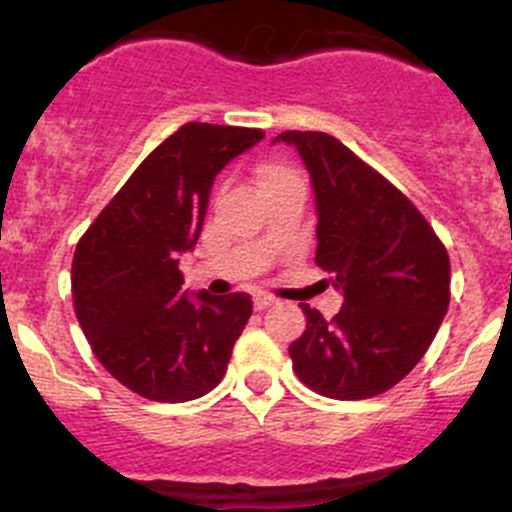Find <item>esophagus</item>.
<instances>
[{
    "mask_svg": "<svg viewBox=\"0 0 512 512\" xmlns=\"http://www.w3.org/2000/svg\"><path fill=\"white\" fill-rule=\"evenodd\" d=\"M275 302H277V299L270 297V294H255V297H252V304H255L257 312H262V309L272 307V304H275Z\"/></svg>",
    "mask_w": 512,
    "mask_h": 512,
    "instance_id": "obj_1",
    "label": "esophagus"
}]
</instances>
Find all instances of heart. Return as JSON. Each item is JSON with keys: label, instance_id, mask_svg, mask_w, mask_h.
<instances>
[{"label": "heart", "instance_id": "b5f03b06", "mask_svg": "<svg viewBox=\"0 0 512 512\" xmlns=\"http://www.w3.org/2000/svg\"><path fill=\"white\" fill-rule=\"evenodd\" d=\"M285 175H292L287 168H282V165H262L260 170H257V185L260 183H267V180H275V178H285Z\"/></svg>", "mask_w": 512, "mask_h": 512}]
</instances>
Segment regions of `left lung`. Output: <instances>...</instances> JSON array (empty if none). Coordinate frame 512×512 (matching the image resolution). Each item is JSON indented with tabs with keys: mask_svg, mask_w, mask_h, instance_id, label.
Here are the masks:
<instances>
[{
	"mask_svg": "<svg viewBox=\"0 0 512 512\" xmlns=\"http://www.w3.org/2000/svg\"><path fill=\"white\" fill-rule=\"evenodd\" d=\"M317 205V262L344 304L332 322L299 304L307 329L289 344L299 379L356 401L399 384L431 347L451 299L443 242L409 198L329 133L285 131Z\"/></svg>",
	"mask_w": 512,
	"mask_h": 512,
	"instance_id": "left-lung-1",
	"label": "left lung"
}]
</instances>
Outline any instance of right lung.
Masks as SVG:
<instances>
[{
  "label": "right lung",
  "instance_id": "obj_1",
  "mask_svg": "<svg viewBox=\"0 0 512 512\" xmlns=\"http://www.w3.org/2000/svg\"><path fill=\"white\" fill-rule=\"evenodd\" d=\"M262 138L257 128L185 123L76 245V319L108 374L146 399H200L225 376L250 297L183 292L178 262L198 242L215 175Z\"/></svg>",
  "mask_w": 512,
  "mask_h": 512
}]
</instances>
